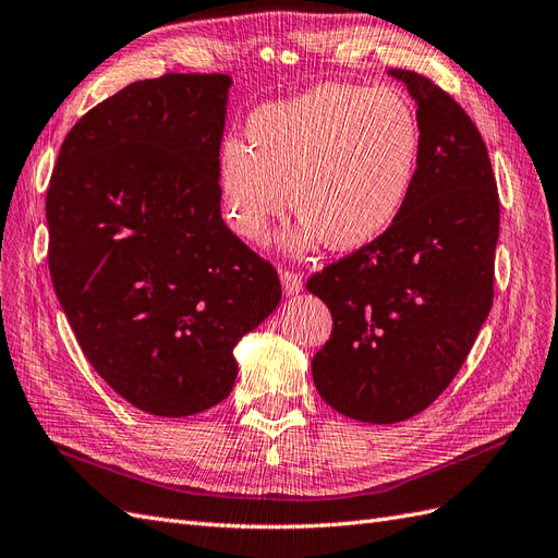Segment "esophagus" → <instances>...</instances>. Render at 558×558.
<instances>
[{"label":"esophagus","mask_w":558,"mask_h":558,"mask_svg":"<svg viewBox=\"0 0 558 558\" xmlns=\"http://www.w3.org/2000/svg\"><path fill=\"white\" fill-rule=\"evenodd\" d=\"M281 286L286 295H295L303 291V277L293 272V269H281Z\"/></svg>","instance_id":"34e87169"}]
</instances>
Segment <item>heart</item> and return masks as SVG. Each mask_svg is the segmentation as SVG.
Returning a JSON list of instances; mask_svg holds the SVG:
<instances>
[{"instance_id":"1","label":"heart","mask_w":558,"mask_h":558,"mask_svg":"<svg viewBox=\"0 0 558 558\" xmlns=\"http://www.w3.org/2000/svg\"><path fill=\"white\" fill-rule=\"evenodd\" d=\"M248 147L220 149V199L228 225L260 242L289 208L303 216L291 251L326 242L361 248L383 236L409 206L423 163V124L397 88L322 84L260 105L246 122Z\"/></svg>"}]
</instances>
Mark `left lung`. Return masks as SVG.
Segmentation results:
<instances>
[{"label":"left lung","instance_id":"obj_1","mask_svg":"<svg viewBox=\"0 0 558 558\" xmlns=\"http://www.w3.org/2000/svg\"><path fill=\"white\" fill-rule=\"evenodd\" d=\"M409 86L423 124V163L391 228L307 279L333 316L312 359L338 413L391 425L423 413L456 378L493 305L500 197L488 149L453 96L425 74Z\"/></svg>","mask_w":558,"mask_h":558}]
</instances>
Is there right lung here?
<instances>
[{
  "mask_svg": "<svg viewBox=\"0 0 558 558\" xmlns=\"http://www.w3.org/2000/svg\"><path fill=\"white\" fill-rule=\"evenodd\" d=\"M228 74L169 72L98 102L60 145L49 269L88 364L159 417L230 395L234 344L281 300L220 216Z\"/></svg>",
  "mask_w": 558,
  "mask_h": 558,
  "instance_id": "obj_1",
  "label": "right lung"
}]
</instances>
